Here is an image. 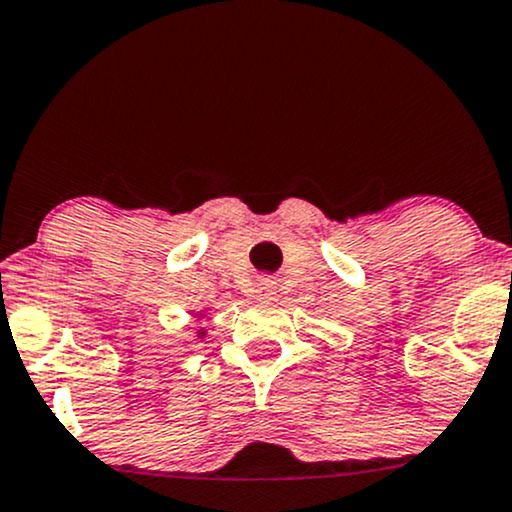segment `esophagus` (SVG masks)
I'll return each instance as SVG.
<instances>
[{
    "mask_svg": "<svg viewBox=\"0 0 512 512\" xmlns=\"http://www.w3.org/2000/svg\"><path fill=\"white\" fill-rule=\"evenodd\" d=\"M257 293H260L262 298H272V295H274V286H272V283L262 281L260 286H257Z\"/></svg>",
    "mask_w": 512,
    "mask_h": 512,
    "instance_id": "esophagus-1",
    "label": "esophagus"
}]
</instances>
